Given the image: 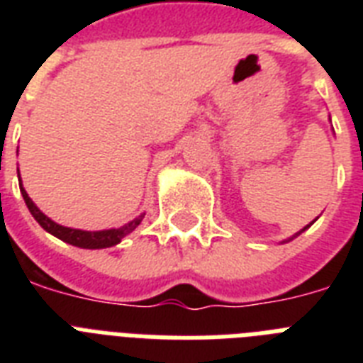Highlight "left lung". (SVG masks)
Instances as JSON below:
<instances>
[{
	"label": "left lung",
	"instance_id": "left-lung-1",
	"mask_svg": "<svg viewBox=\"0 0 363 363\" xmlns=\"http://www.w3.org/2000/svg\"><path fill=\"white\" fill-rule=\"evenodd\" d=\"M316 218H318V216H316ZM316 218H315V220H313V222H311V224H307V226H305V228H303V230H299V232H298V233H296V235H294V238H298L299 233H303V232H305V230H307V228H311V226H313V224H315V222H316ZM294 238L286 239V241H292V239H294ZM286 241H284V242H286Z\"/></svg>",
	"mask_w": 363,
	"mask_h": 363
}]
</instances>
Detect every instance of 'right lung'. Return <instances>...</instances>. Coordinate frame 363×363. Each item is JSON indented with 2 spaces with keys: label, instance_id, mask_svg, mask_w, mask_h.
Segmentation results:
<instances>
[{
  "label": "right lung",
  "instance_id": "obj_1",
  "mask_svg": "<svg viewBox=\"0 0 363 363\" xmlns=\"http://www.w3.org/2000/svg\"><path fill=\"white\" fill-rule=\"evenodd\" d=\"M18 181H20V173H18ZM20 192H22V198H24L26 205H28V209H30L31 216L39 222V226L48 232L50 235L54 238L62 239L64 242H69L73 247H79V248H109V247H115L122 239L131 233L135 230L139 224L143 222L145 218V213H141L139 216H135L133 220H130L128 224L121 228H109V230H99V232H86V230H77V228H67V226H62L58 222H54L52 218H48L45 213H43L39 207H37L31 198L28 196V192L24 190L22 186V181H20Z\"/></svg>",
  "mask_w": 363,
  "mask_h": 363
}]
</instances>
